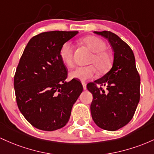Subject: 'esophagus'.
Returning a JSON list of instances; mask_svg holds the SVG:
<instances>
[{
  "mask_svg": "<svg viewBox=\"0 0 154 154\" xmlns=\"http://www.w3.org/2000/svg\"><path fill=\"white\" fill-rule=\"evenodd\" d=\"M82 85H83V88H84V90H86V84L84 82H82Z\"/></svg>",
  "mask_w": 154,
  "mask_h": 154,
  "instance_id": "obj_1",
  "label": "esophagus"
}]
</instances>
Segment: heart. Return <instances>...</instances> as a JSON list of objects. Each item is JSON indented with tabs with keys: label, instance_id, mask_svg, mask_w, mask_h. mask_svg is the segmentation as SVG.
<instances>
[{
	"label": "heart",
	"instance_id": "obj_1",
	"mask_svg": "<svg viewBox=\"0 0 154 154\" xmlns=\"http://www.w3.org/2000/svg\"><path fill=\"white\" fill-rule=\"evenodd\" d=\"M82 42L92 51L93 54L87 66L75 67L70 72V77L79 80L85 81L93 79L97 75V70L100 73H105L111 68L113 63V55L107 50V44L103 40L97 36H86ZM74 46L70 41L64 43L60 49V57L62 62L68 67L73 65Z\"/></svg>",
	"mask_w": 154,
	"mask_h": 154
}]
</instances>
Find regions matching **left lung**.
I'll return each instance as SVG.
<instances>
[{
    "label": "left lung",
    "instance_id": "obj_1",
    "mask_svg": "<svg viewBox=\"0 0 154 154\" xmlns=\"http://www.w3.org/2000/svg\"><path fill=\"white\" fill-rule=\"evenodd\" d=\"M94 32L108 39L114 53L111 69L87 84L93 95L91 117L101 129L116 131L128 124L135 113L140 96V77L134 53L127 43L110 31Z\"/></svg>",
    "mask_w": 154,
    "mask_h": 154
}]
</instances>
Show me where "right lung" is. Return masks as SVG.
I'll use <instances>...</instances> for the list:
<instances>
[{
	"label": "right lung",
	"instance_id": "add662e5",
	"mask_svg": "<svg viewBox=\"0 0 154 154\" xmlns=\"http://www.w3.org/2000/svg\"><path fill=\"white\" fill-rule=\"evenodd\" d=\"M78 31H49L29 41L14 78L18 108L35 128L54 131L68 122L72 107L83 91L77 79L65 82L68 70L60 49Z\"/></svg>",
	"mask_w": 154,
	"mask_h": 154
}]
</instances>
